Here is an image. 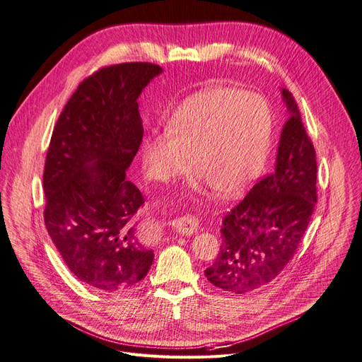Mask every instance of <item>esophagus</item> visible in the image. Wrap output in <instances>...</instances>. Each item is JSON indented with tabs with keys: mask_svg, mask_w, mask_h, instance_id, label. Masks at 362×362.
I'll use <instances>...</instances> for the list:
<instances>
[{
	"mask_svg": "<svg viewBox=\"0 0 362 362\" xmlns=\"http://www.w3.org/2000/svg\"><path fill=\"white\" fill-rule=\"evenodd\" d=\"M171 226L182 235H194L199 229V221L193 216H182L177 218L171 222Z\"/></svg>",
	"mask_w": 362,
	"mask_h": 362,
	"instance_id": "34e87169",
	"label": "esophagus"
}]
</instances>
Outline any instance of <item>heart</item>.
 <instances>
[{"label":"heart","mask_w":362,"mask_h":362,"mask_svg":"<svg viewBox=\"0 0 362 362\" xmlns=\"http://www.w3.org/2000/svg\"><path fill=\"white\" fill-rule=\"evenodd\" d=\"M272 115L266 100L237 89L214 88L188 98L169 121V132L153 134L144 144L147 177L171 182L185 174L193 155L199 174L194 191L206 184L229 199L251 184L266 162Z\"/></svg>","instance_id":"b5f03b06"}]
</instances>
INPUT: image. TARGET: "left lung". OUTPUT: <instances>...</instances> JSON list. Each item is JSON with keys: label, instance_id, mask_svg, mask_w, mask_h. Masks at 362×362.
Listing matches in <instances>:
<instances>
[{"label": "left lung", "instance_id": "left-lung-1", "mask_svg": "<svg viewBox=\"0 0 362 362\" xmlns=\"http://www.w3.org/2000/svg\"><path fill=\"white\" fill-rule=\"evenodd\" d=\"M289 114L274 171L254 185L222 222V245L204 270L207 281L230 293L272 282L293 257L317 203L315 152L292 95L281 90Z\"/></svg>", "mask_w": 362, "mask_h": 362}]
</instances>
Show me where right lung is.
<instances>
[{
  "label": "right lung",
  "instance_id": "1",
  "mask_svg": "<svg viewBox=\"0 0 362 362\" xmlns=\"http://www.w3.org/2000/svg\"><path fill=\"white\" fill-rule=\"evenodd\" d=\"M162 71L148 62L96 71L80 83L51 137L45 225L71 273L98 291L136 286L155 259L134 222L144 202L127 169L143 139L137 99Z\"/></svg>",
  "mask_w": 362,
  "mask_h": 362
}]
</instances>
